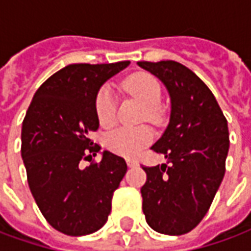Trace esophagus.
<instances>
[{"mask_svg": "<svg viewBox=\"0 0 251 251\" xmlns=\"http://www.w3.org/2000/svg\"><path fill=\"white\" fill-rule=\"evenodd\" d=\"M126 163H127V166H129V167H136V166L138 164L134 159H126Z\"/></svg>", "mask_w": 251, "mask_h": 251, "instance_id": "34e87169", "label": "esophagus"}]
</instances>
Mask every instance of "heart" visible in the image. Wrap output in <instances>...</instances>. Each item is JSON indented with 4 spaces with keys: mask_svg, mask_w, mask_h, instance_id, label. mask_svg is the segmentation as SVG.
Segmentation results:
<instances>
[{
    "mask_svg": "<svg viewBox=\"0 0 251 251\" xmlns=\"http://www.w3.org/2000/svg\"><path fill=\"white\" fill-rule=\"evenodd\" d=\"M124 87L130 95L137 98L144 106L150 107L148 114L152 120H157V111L153 108V106L160 101L162 88L155 77L151 76L150 73H134L126 78ZM95 110L100 125L110 126L115 121L117 99L110 87H103L98 92ZM152 138H153V133L148 126H138V127L125 126V127H118L108 134L107 147L121 156L134 157L148 144H151Z\"/></svg>",
    "mask_w": 251,
    "mask_h": 251,
    "instance_id": "b5f03b06",
    "label": "heart"
}]
</instances>
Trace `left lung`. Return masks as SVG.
Returning <instances> with one entry per match:
<instances>
[{"mask_svg":"<svg viewBox=\"0 0 251 251\" xmlns=\"http://www.w3.org/2000/svg\"><path fill=\"white\" fill-rule=\"evenodd\" d=\"M137 65L164 84L171 101L170 122L152 145L167 164L143 167V212L152 229L182 235L202 220L223 180L228 125L211 89L186 66L175 61Z\"/></svg>","mask_w":251,"mask_h":251,"instance_id":"left-lung-1","label":"left lung"}]
</instances>
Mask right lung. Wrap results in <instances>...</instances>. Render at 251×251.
Listing matches in <instances>:
<instances>
[{"label": "right lung", "instance_id": "right-lung-1", "mask_svg": "<svg viewBox=\"0 0 251 251\" xmlns=\"http://www.w3.org/2000/svg\"><path fill=\"white\" fill-rule=\"evenodd\" d=\"M129 64L65 66L38 88L23 121L22 157L29 190L49 224L62 234L88 235L107 222L126 162L108 151L89 167L81 168L80 162L100 151L89 138L99 127L96 95Z\"/></svg>", "mask_w": 251, "mask_h": 251}]
</instances>
